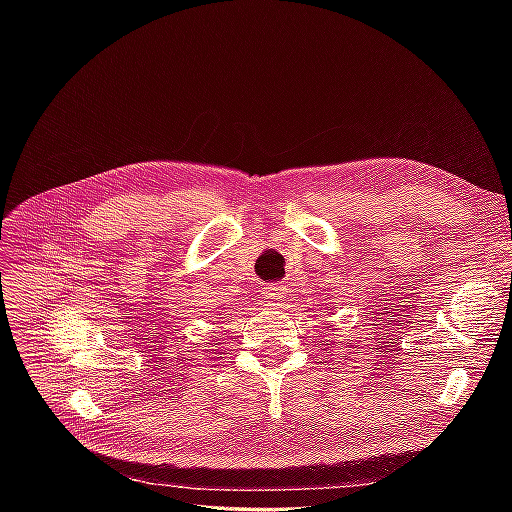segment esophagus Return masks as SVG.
<instances>
[{"label": "esophagus", "mask_w": 512, "mask_h": 512, "mask_svg": "<svg viewBox=\"0 0 512 512\" xmlns=\"http://www.w3.org/2000/svg\"><path fill=\"white\" fill-rule=\"evenodd\" d=\"M262 295H264L268 306H281V301L286 299V290H284V286L273 284V286H268V288L262 292Z\"/></svg>", "instance_id": "obj_1"}]
</instances>
